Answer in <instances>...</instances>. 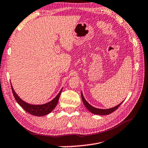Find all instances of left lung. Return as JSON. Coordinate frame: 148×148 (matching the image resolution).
<instances>
[{"mask_svg":"<svg viewBox=\"0 0 148 148\" xmlns=\"http://www.w3.org/2000/svg\"><path fill=\"white\" fill-rule=\"evenodd\" d=\"M81 96H82V99L83 103L85 107L89 110L91 113L95 114H98V115H107V114H111V112H114L115 110L118 109L119 107L123 103V101H122L120 104H119L116 106L110 108V109H97V108H95L94 107L91 106L90 104H89V103L85 99V98L84 97V95L82 93V91H81Z\"/></svg>","mask_w":148,"mask_h":148,"instance_id":"1","label":"left lung"}]
</instances>
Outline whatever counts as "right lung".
<instances>
[{
  "label": "right lung",
  "mask_w": 148,
  "mask_h": 148,
  "mask_svg": "<svg viewBox=\"0 0 148 148\" xmlns=\"http://www.w3.org/2000/svg\"><path fill=\"white\" fill-rule=\"evenodd\" d=\"M11 84V88L14 97L15 99L18 104H19L21 107H22L25 111L27 112L28 113L32 114V115L37 116H42L47 115L50 113V112L53 111L57 106V105L58 102V99H59L60 93H61L62 91V88L60 90V92L58 93V95L54 98L53 100L48 103H46L45 104L42 105H32L27 103L24 101L22 100L21 98L17 95V93L15 92Z\"/></svg>",
  "instance_id": "obj_1"
}]
</instances>
